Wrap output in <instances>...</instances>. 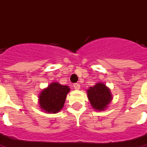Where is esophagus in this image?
<instances>
[{
  "instance_id": "esophagus-1",
  "label": "esophagus",
  "mask_w": 147,
  "mask_h": 147,
  "mask_svg": "<svg viewBox=\"0 0 147 147\" xmlns=\"http://www.w3.org/2000/svg\"><path fill=\"white\" fill-rule=\"evenodd\" d=\"M74 88L76 90H80V83H74Z\"/></svg>"
}]
</instances>
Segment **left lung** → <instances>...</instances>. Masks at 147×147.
I'll list each match as a JSON object with an SVG mask.
<instances>
[{
    "mask_svg": "<svg viewBox=\"0 0 147 147\" xmlns=\"http://www.w3.org/2000/svg\"><path fill=\"white\" fill-rule=\"evenodd\" d=\"M87 94L93 108L97 110H104L112 100L109 89L104 83H98L90 87Z\"/></svg>",
    "mask_w": 147,
    "mask_h": 147,
    "instance_id": "left-lung-1",
    "label": "left lung"
}]
</instances>
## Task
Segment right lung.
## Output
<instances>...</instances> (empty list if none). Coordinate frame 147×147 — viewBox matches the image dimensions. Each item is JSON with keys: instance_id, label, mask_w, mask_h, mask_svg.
<instances>
[{"instance_id": "1", "label": "right lung", "mask_w": 147, "mask_h": 147, "mask_svg": "<svg viewBox=\"0 0 147 147\" xmlns=\"http://www.w3.org/2000/svg\"><path fill=\"white\" fill-rule=\"evenodd\" d=\"M70 89L58 83H53L43 90L39 96L41 108L49 113H56L64 106L67 94Z\"/></svg>"}]
</instances>
